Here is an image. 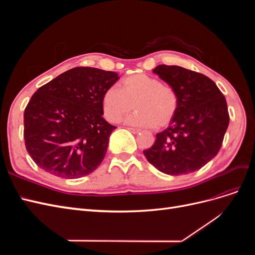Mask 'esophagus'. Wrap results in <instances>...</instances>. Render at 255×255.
I'll list each match as a JSON object with an SVG mask.
<instances>
[{
	"instance_id": "1",
	"label": "esophagus",
	"mask_w": 255,
	"mask_h": 255,
	"mask_svg": "<svg viewBox=\"0 0 255 255\" xmlns=\"http://www.w3.org/2000/svg\"><path fill=\"white\" fill-rule=\"evenodd\" d=\"M127 129H128L129 132H132L133 134H137V133H139V132H140V129L134 128H127Z\"/></svg>"
}]
</instances>
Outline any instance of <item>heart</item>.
Returning a JSON list of instances; mask_svg holds the SVG:
<instances>
[{"mask_svg":"<svg viewBox=\"0 0 255 255\" xmlns=\"http://www.w3.org/2000/svg\"><path fill=\"white\" fill-rule=\"evenodd\" d=\"M136 112L126 123L135 127L163 128L172 120L179 106L175 90L146 74H134L116 86L107 88L102 98L105 117L118 122L133 109Z\"/></svg>","mask_w":255,"mask_h":255,"instance_id":"1","label":"heart"}]
</instances>
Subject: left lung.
I'll use <instances>...</instances> for the list:
<instances>
[{
  "label": "left lung",
  "instance_id": "obj_1",
  "mask_svg": "<svg viewBox=\"0 0 255 255\" xmlns=\"http://www.w3.org/2000/svg\"><path fill=\"white\" fill-rule=\"evenodd\" d=\"M153 73L175 90L179 106L169 127L143 151L144 156L166 174L197 171L220 150L230 121L226 98L204 74L166 65L157 66Z\"/></svg>",
  "mask_w": 255,
  "mask_h": 255
}]
</instances>
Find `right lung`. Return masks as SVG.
Returning <instances> with one entry per match:
<instances>
[{"mask_svg":"<svg viewBox=\"0 0 255 255\" xmlns=\"http://www.w3.org/2000/svg\"><path fill=\"white\" fill-rule=\"evenodd\" d=\"M118 73L76 67L38 89L24 111V140L37 166L79 179L101 165L116 127L103 118L102 98Z\"/></svg>","mask_w":255,"mask_h":255,"instance_id":"obj_1","label":"right lung"}]
</instances>
